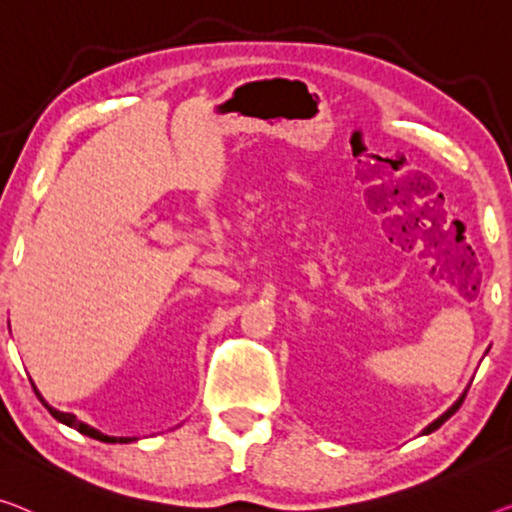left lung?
I'll return each mask as SVG.
<instances>
[{
	"mask_svg": "<svg viewBox=\"0 0 512 512\" xmlns=\"http://www.w3.org/2000/svg\"><path fill=\"white\" fill-rule=\"evenodd\" d=\"M462 400H464V393L460 395V400H457V402L453 404V407H448V409L444 411V414H441L439 418H434V421H432L430 425H427V427H423V432H421V434H430V432H434V430H437V427H441V425H444V423L448 421V418H451V416L455 414V411H457V409H460V404H462Z\"/></svg>",
	"mask_w": 512,
	"mask_h": 512,
	"instance_id": "8db88e82",
	"label": "left lung"
}]
</instances>
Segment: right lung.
<instances>
[{
    "instance_id": "1",
    "label": "right lung",
    "mask_w": 512,
    "mask_h": 512,
    "mask_svg": "<svg viewBox=\"0 0 512 512\" xmlns=\"http://www.w3.org/2000/svg\"><path fill=\"white\" fill-rule=\"evenodd\" d=\"M32 386H34V384H32ZM34 393L38 395V400L43 402V407L48 409L50 414L55 416L59 423H64V425H68V427H73V430H78L80 434H87V437H91V439L105 441V444H128V441H133L131 437H108V434H103L101 430H96V427H91V425H87V423L78 421V416H75V414H68V411H59V409H55V407H50V404L43 400V395L38 393V388H36V386H34Z\"/></svg>"
}]
</instances>
